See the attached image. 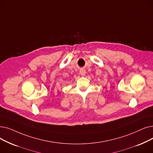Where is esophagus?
<instances>
[{"mask_svg":"<svg viewBox=\"0 0 153 153\" xmlns=\"http://www.w3.org/2000/svg\"><path fill=\"white\" fill-rule=\"evenodd\" d=\"M80 74L81 76H85V70H81L80 71Z\"/></svg>","mask_w":153,"mask_h":153,"instance_id":"34e87169","label":"esophagus"}]
</instances>
